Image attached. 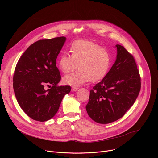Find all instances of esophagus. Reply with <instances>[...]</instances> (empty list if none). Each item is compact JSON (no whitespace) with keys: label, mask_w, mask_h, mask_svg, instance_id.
Here are the masks:
<instances>
[{"label":"esophagus","mask_w":158,"mask_h":158,"mask_svg":"<svg viewBox=\"0 0 158 158\" xmlns=\"http://www.w3.org/2000/svg\"><path fill=\"white\" fill-rule=\"evenodd\" d=\"M78 89H79V88L77 87H72L71 91H72V92H75V91H77Z\"/></svg>","instance_id":"1"}]
</instances>
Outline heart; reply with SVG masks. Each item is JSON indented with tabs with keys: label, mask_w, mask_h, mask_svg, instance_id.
<instances>
[{
	"label": "heart",
	"mask_w": 158,
	"mask_h": 158,
	"mask_svg": "<svg viewBox=\"0 0 158 158\" xmlns=\"http://www.w3.org/2000/svg\"><path fill=\"white\" fill-rule=\"evenodd\" d=\"M71 54H62L57 66L63 73L71 72L77 64L79 71L65 76L63 82L71 86H80L91 79L96 82L107 74L111 62L109 51L100 48L97 44L89 40H77L70 48Z\"/></svg>",
	"instance_id": "1"
}]
</instances>
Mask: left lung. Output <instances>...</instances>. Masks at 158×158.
Here are the masks:
<instances>
[{"instance_id":"8db88e82","label":"left lung","mask_w":158,"mask_h":158,"mask_svg":"<svg viewBox=\"0 0 158 158\" xmlns=\"http://www.w3.org/2000/svg\"><path fill=\"white\" fill-rule=\"evenodd\" d=\"M116 59L103 79L90 91L85 106L89 116L100 124L121 118L136 100L141 78L133 56L116 44Z\"/></svg>"}]
</instances>
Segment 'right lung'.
Listing matches in <instances>:
<instances>
[{"label": "right lung", "mask_w": 158, "mask_h": 158, "mask_svg": "<svg viewBox=\"0 0 158 158\" xmlns=\"http://www.w3.org/2000/svg\"><path fill=\"white\" fill-rule=\"evenodd\" d=\"M66 40L60 37L39 40L26 49L15 67L13 87L17 101L31 119L44 122L52 118L71 87L57 84L60 74L56 59ZM52 85L46 90L44 85Z\"/></svg>", "instance_id": "right-lung-1"}]
</instances>
